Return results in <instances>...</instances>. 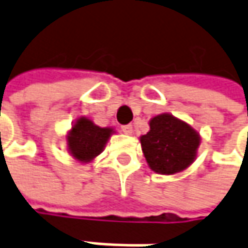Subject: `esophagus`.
<instances>
[{"label": "esophagus", "instance_id": "1", "mask_svg": "<svg viewBox=\"0 0 248 248\" xmlns=\"http://www.w3.org/2000/svg\"><path fill=\"white\" fill-rule=\"evenodd\" d=\"M121 129H122V132H124V134H132V133H133V126H132V124H124V126H122Z\"/></svg>", "mask_w": 248, "mask_h": 248}]
</instances>
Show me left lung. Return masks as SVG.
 Returning a JSON list of instances; mask_svg holds the SVG:
<instances>
[{
    "label": "left lung",
    "mask_w": 248,
    "mask_h": 248,
    "mask_svg": "<svg viewBox=\"0 0 248 248\" xmlns=\"http://www.w3.org/2000/svg\"><path fill=\"white\" fill-rule=\"evenodd\" d=\"M148 166L158 174L183 171L196 158L201 144L199 133L170 114L150 121V132L140 137Z\"/></svg>",
    "instance_id": "1"
}]
</instances>
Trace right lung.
Returning <instances> with one entry per match:
<instances>
[{"label":"right lung","mask_w":248,"mask_h":248,"mask_svg":"<svg viewBox=\"0 0 248 248\" xmlns=\"http://www.w3.org/2000/svg\"><path fill=\"white\" fill-rule=\"evenodd\" d=\"M112 133L111 127H98L90 119L82 116L77 119L67 136L68 151L77 160L88 163L101 154Z\"/></svg>","instance_id":"add662e5"}]
</instances>
